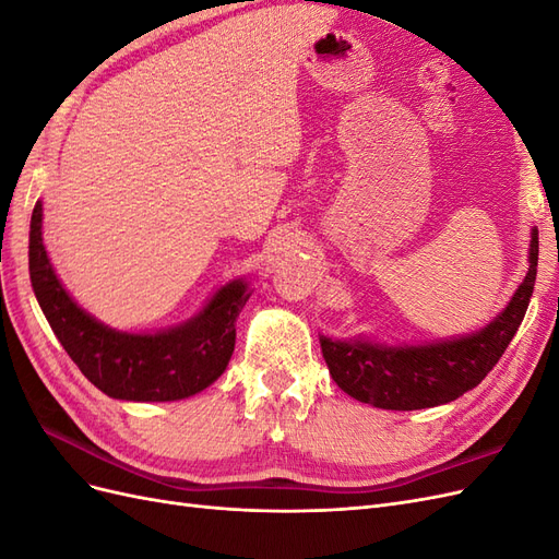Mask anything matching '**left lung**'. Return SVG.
Returning a JSON list of instances; mask_svg holds the SVG:
<instances>
[{"instance_id":"left-lung-1","label":"left lung","mask_w":559,"mask_h":559,"mask_svg":"<svg viewBox=\"0 0 559 559\" xmlns=\"http://www.w3.org/2000/svg\"><path fill=\"white\" fill-rule=\"evenodd\" d=\"M530 267L515 294L487 326L433 343H380L368 335L335 341L319 335L329 373L345 394L382 411L443 405L478 386L518 333L534 294L538 230L530 235Z\"/></svg>"}]
</instances>
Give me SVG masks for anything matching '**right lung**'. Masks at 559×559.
<instances>
[{
    "instance_id": "right-lung-1",
    "label": "right lung",
    "mask_w": 559,
    "mask_h": 559,
    "mask_svg": "<svg viewBox=\"0 0 559 559\" xmlns=\"http://www.w3.org/2000/svg\"><path fill=\"white\" fill-rule=\"evenodd\" d=\"M44 207L29 222V280L39 308L64 352L99 392L111 399L160 403L189 399L222 378L235 349V319L249 300L238 277L177 326L130 333L111 329L83 310L64 289L44 247Z\"/></svg>"
}]
</instances>
